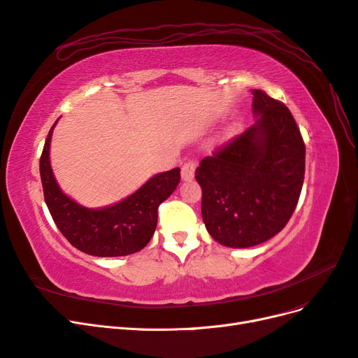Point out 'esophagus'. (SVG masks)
Returning a JSON list of instances; mask_svg holds the SVG:
<instances>
[{
    "instance_id": "obj_1",
    "label": "esophagus",
    "mask_w": 358,
    "mask_h": 358,
    "mask_svg": "<svg viewBox=\"0 0 358 358\" xmlns=\"http://www.w3.org/2000/svg\"><path fill=\"white\" fill-rule=\"evenodd\" d=\"M194 173H196V162L189 159L182 166V170H180L182 179L183 180H191L194 178Z\"/></svg>"
}]
</instances>
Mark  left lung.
I'll list each match as a JSON object with an SVG mask.
<instances>
[{
	"mask_svg": "<svg viewBox=\"0 0 358 358\" xmlns=\"http://www.w3.org/2000/svg\"><path fill=\"white\" fill-rule=\"evenodd\" d=\"M257 122L200 161L201 216L216 242L249 248L278 234L294 212L306 148L288 107L254 90Z\"/></svg>",
	"mask_w": 358,
	"mask_h": 358,
	"instance_id": "left-lung-1",
	"label": "left lung"
}]
</instances>
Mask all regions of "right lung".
I'll return each instance as SVG.
<instances>
[{"label":"right lung","instance_id":"right-lung-1","mask_svg":"<svg viewBox=\"0 0 358 358\" xmlns=\"http://www.w3.org/2000/svg\"><path fill=\"white\" fill-rule=\"evenodd\" d=\"M53 127L40 157V176L48 209L62 236L79 251L95 257L138 252L154 236L158 208L179 185L180 169L176 167L150 178L133 196L109 208H83L67 197L53 178L49 161Z\"/></svg>","mask_w":358,"mask_h":358}]
</instances>
